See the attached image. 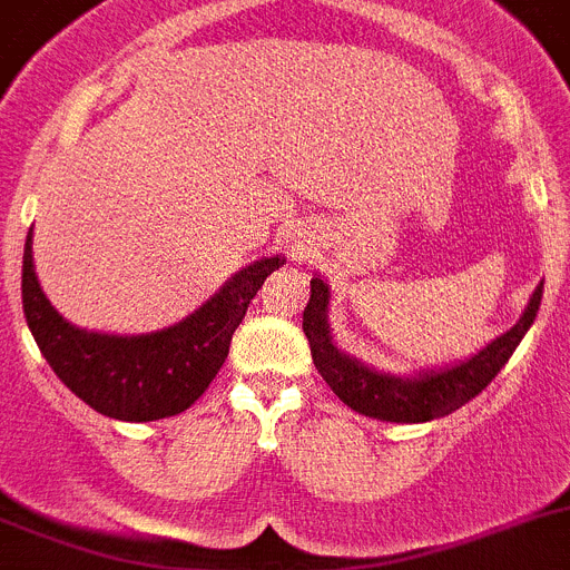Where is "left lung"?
Segmentation results:
<instances>
[{"mask_svg":"<svg viewBox=\"0 0 570 570\" xmlns=\"http://www.w3.org/2000/svg\"><path fill=\"white\" fill-rule=\"evenodd\" d=\"M327 285L316 276L311 279V302L302 316V331H305L311 356L322 379L331 384L333 393L362 415L381 417V421H395V424H424L432 417H443L449 412L461 410L466 401L492 384L494 375L509 362L520 338L534 322L542 299V282L537 285L529 307L520 316L511 331L494 338L487 350H480L478 356L458 364L443 373L421 375V379H395V375L375 373V370L362 367L350 356L338 353L331 342L327 331Z\"/></svg>","mask_w":570,"mask_h":570,"instance_id":"8db88e82","label":"left lung"}]
</instances>
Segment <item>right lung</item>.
Returning a JSON list of instances; mask_svg holds the SVG:
<instances>
[{"label":"right lung","mask_w":570,"mask_h":570,"mask_svg":"<svg viewBox=\"0 0 570 570\" xmlns=\"http://www.w3.org/2000/svg\"><path fill=\"white\" fill-rule=\"evenodd\" d=\"M285 259L271 257L239 271L220 294L169 331L104 336L65 322L41 294L30 234L22 259V307L41 356L92 410L118 421H158L189 410L232 347L250 299Z\"/></svg>","instance_id":"1"}]
</instances>
